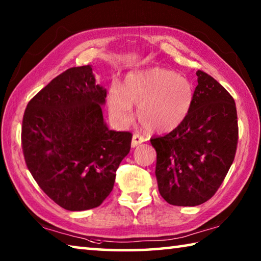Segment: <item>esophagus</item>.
<instances>
[{"label": "esophagus", "instance_id": "34e87169", "mask_svg": "<svg viewBox=\"0 0 261 261\" xmlns=\"http://www.w3.org/2000/svg\"><path fill=\"white\" fill-rule=\"evenodd\" d=\"M145 141V138L143 136L140 135H134V137H132V140H131V147H137L138 145H140L141 143H144Z\"/></svg>", "mask_w": 261, "mask_h": 261}]
</instances>
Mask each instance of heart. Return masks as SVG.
Wrapping results in <instances>:
<instances>
[{
  "label": "heart",
  "instance_id": "heart-1",
  "mask_svg": "<svg viewBox=\"0 0 261 261\" xmlns=\"http://www.w3.org/2000/svg\"><path fill=\"white\" fill-rule=\"evenodd\" d=\"M192 86L171 70L152 68L130 72L121 86L109 88L108 106L120 122H127L131 106H138L137 117L147 131L168 132L177 127L191 109Z\"/></svg>",
  "mask_w": 261,
  "mask_h": 261
}]
</instances>
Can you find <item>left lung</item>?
I'll use <instances>...</instances> for the list:
<instances>
[{
    "label": "left lung",
    "instance_id": "left-lung-1",
    "mask_svg": "<svg viewBox=\"0 0 261 261\" xmlns=\"http://www.w3.org/2000/svg\"><path fill=\"white\" fill-rule=\"evenodd\" d=\"M191 109L169 134L151 139L159 192L168 204L197 206L222 184L236 154V105L226 88L198 70Z\"/></svg>",
    "mask_w": 261,
    "mask_h": 261
}]
</instances>
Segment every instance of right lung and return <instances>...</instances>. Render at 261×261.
<instances>
[{"mask_svg": "<svg viewBox=\"0 0 261 261\" xmlns=\"http://www.w3.org/2000/svg\"><path fill=\"white\" fill-rule=\"evenodd\" d=\"M107 90L93 69H68L30 101L21 126L26 166L51 200L68 211L98 207L112 192L130 152V132L109 130Z\"/></svg>", "mask_w": 261, "mask_h": 261, "instance_id": "obj_1", "label": "right lung"}]
</instances>
